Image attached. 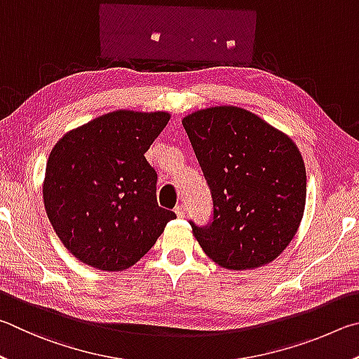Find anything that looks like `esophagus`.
<instances>
[{"label":"esophagus","mask_w":359,"mask_h":359,"mask_svg":"<svg viewBox=\"0 0 359 359\" xmlns=\"http://www.w3.org/2000/svg\"><path fill=\"white\" fill-rule=\"evenodd\" d=\"M175 212H176V216L178 217H184L186 216V208H184V205H178L175 208Z\"/></svg>","instance_id":"34e87169"}]
</instances>
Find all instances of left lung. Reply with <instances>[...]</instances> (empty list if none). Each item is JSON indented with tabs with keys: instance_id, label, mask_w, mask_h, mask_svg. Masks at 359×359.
<instances>
[{
	"instance_id": "1",
	"label": "left lung",
	"mask_w": 359,
	"mask_h": 359,
	"mask_svg": "<svg viewBox=\"0 0 359 359\" xmlns=\"http://www.w3.org/2000/svg\"><path fill=\"white\" fill-rule=\"evenodd\" d=\"M212 197V221L191 222L212 262L252 269L278 259L297 235L306 205V167L290 137L240 107L183 118Z\"/></svg>"
}]
</instances>
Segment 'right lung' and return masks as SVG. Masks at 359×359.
I'll return each mask as SVG.
<instances>
[{"mask_svg": "<svg viewBox=\"0 0 359 359\" xmlns=\"http://www.w3.org/2000/svg\"><path fill=\"white\" fill-rule=\"evenodd\" d=\"M167 111L116 110L69 130L48 156L43 205L66 249L104 271H123L154 246L173 211L156 198L144 153Z\"/></svg>", "mask_w": 359, "mask_h": 359, "instance_id": "add662e5", "label": "right lung"}]
</instances>
